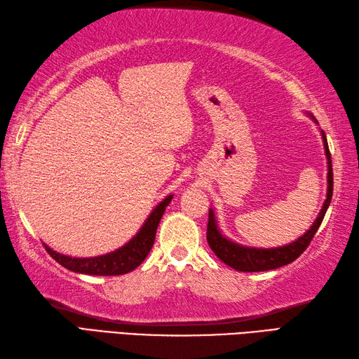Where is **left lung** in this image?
<instances>
[{
  "label": "left lung",
  "mask_w": 359,
  "mask_h": 359,
  "mask_svg": "<svg viewBox=\"0 0 359 359\" xmlns=\"http://www.w3.org/2000/svg\"><path fill=\"white\" fill-rule=\"evenodd\" d=\"M307 115L312 118L313 123L318 124L316 118L312 114L307 112ZM320 132H321V138L324 144L325 158H327V194H325L324 204L321 207L320 213H318L316 219L313 221V224L310 226L307 232L304 235H301L298 240L280 247L261 249V247H249V245H243L229 240V238L226 235H222V232L219 230L217 217H215V210L209 209L207 243H209L213 253L217 255L224 264L238 270V272H264V270H273V269L290 264V262H293L302 252L307 249L310 241L313 240V235L316 233V230L321 226L324 215L330 205L332 194H333V170H332V158L329 152V144H327V138H325L324 130L320 129Z\"/></svg>",
  "instance_id": "8db88e82"
}]
</instances>
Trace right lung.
<instances>
[{
    "label": "right lung",
    "instance_id": "add662e5",
    "mask_svg": "<svg viewBox=\"0 0 359 359\" xmlns=\"http://www.w3.org/2000/svg\"><path fill=\"white\" fill-rule=\"evenodd\" d=\"M173 195L165 196L161 203H158L155 209L150 212L144 224L141 226L138 233L135 235L130 241H127L119 249L100 255V257L92 258H72L67 255H62L50 249L49 245L44 244L47 253L60 262L62 267L76 273L84 275H100V276H114V275H124L137 269L142 261L146 259L150 249H152L156 229L159 221L163 218L165 207L170 204Z\"/></svg>",
    "mask_w": 359,
    "mask_h": 359
}]
</instances>
